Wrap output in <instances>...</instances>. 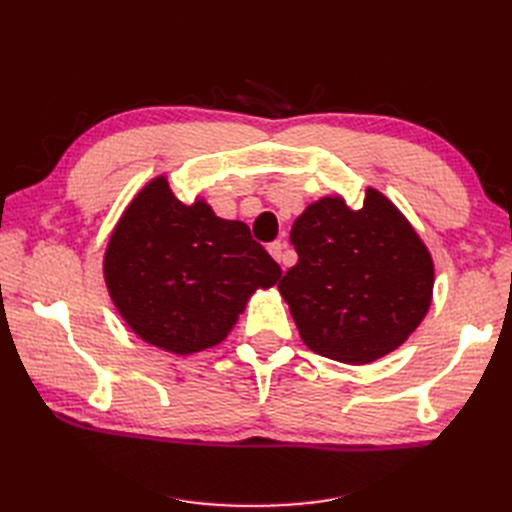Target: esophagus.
Masks as SVG:
<instances>
[{
    "label": "esophagus",
    "mask_w": 512,
    "mask_h": 512,
    "mask_svg": "<svg viewBox=\"0 0 512 512\" xmlns=\"http://www.w3.org/2000/svg\"><path fill=\"white\" fill-rule=\"evenodd\" d=\"M267 252L273 256V260L280 262L282 267H288V265H290V260L286 258V243H282V241H273V243H269Z\"/></svg>",
    "instance_id": "34e87169"
}]
</instances>
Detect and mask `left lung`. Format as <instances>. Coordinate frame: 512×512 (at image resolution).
Returning a JSON list of instances; mask_svg holds the SVG:
<instances>
[{"mask_svg": "<svg viewBox=\"0 0 512 512\" xmlns=\"http://www.w3.org/2000/svg\"><path fill=\"white\" fill-rule=\"evenodd\" d=\"M299 262L277 284L303 344L365 365L397 350L429 312L433 258L393 200L365 190L361 209L322 196L292 224Z\"/></svg>", "mask_w": 512, "mask_h": 512, "instance_id": "1", "label": "left lung"}]
</instances>
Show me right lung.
<instances>
[{"instance_id": "obj_1", "label": "right lung", "mask_w": 512, "mask_h": 512, "mask_svg": "<svg viewBox=\"0 0 512 512\" xmlns=\"http://www.w3.org/2000/svg\"><path fill=\"white\" fill-rule=\"evenodd\" d=\"M102 271L132 333L181 356L222 344L252 294L282 275L250 228L218 218L200 196L183 203L166 175L147 181L121 213Z\"/></svg>"}]
</instances>
